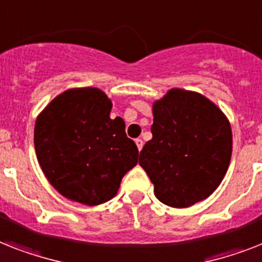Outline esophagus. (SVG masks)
Listing matches in <instances>:
<instances>
[{"instance_id":"obj_1","label":"esophagus","mask_w":262,"mask_h":262,"mask_svg":"<svg viewBox=\"0 0 262 262\" xmlns=\"http://www.w3.org/2000/svg\"><path fill=\"white\" fill-rule=\"evenodd\" d=\"M135 143H136V147H138V150H139V151L143 148V140H142V139H136Z\"/></svg>"}]
</instances>
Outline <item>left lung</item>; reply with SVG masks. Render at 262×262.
I'll return each mask as SVG.
<instances>
[{
	"label": "left lung",
	"mask_w": 262,
	"mask_h": 262,
	"mask_svg": "<svg viewBox=\"0 0 262 262\" xmlns=\"http://www.w3.org/2000/svg\"><path fill=\"white\" fill-rule=\"evenodd\" d=\"M152 139L139 165L162 204L183 209L215 191L228 171L233 136L224 112L204 95L171 88L152 104Z\"/></svg>",
	"instance_id": "1"
}]
</instances>
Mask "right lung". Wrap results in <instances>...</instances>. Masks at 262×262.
Returning <instances> with one entry per match:
<instances>
[{
    "instance_id": "obj_1",
    "label": "right lung",
    "mask_w": 262,
    "mask_h": 262,
    "mask_svg": "<svg viewBox=\"0 0 262 262\" xmlns=\"http://www.w3.org/2000/svg\"><path fill=\"white\" fill-rule=\"evenodd\" d=\"M112 101L99 88H71L38 114L34 148L40 167L68 200L96 206L112 200L122 178L138 163V147Z\"/></svg>"
}]
</instances>
